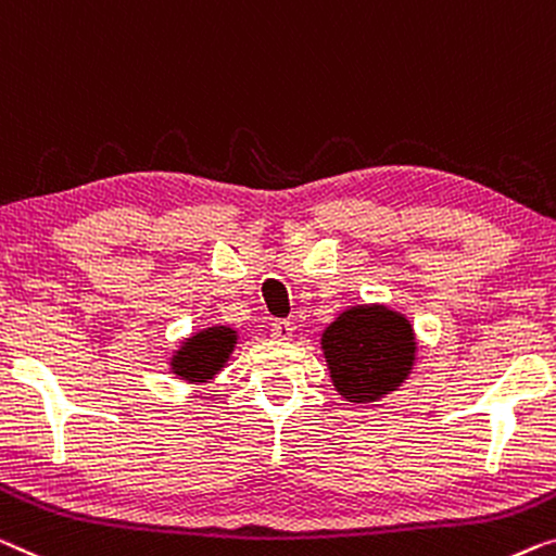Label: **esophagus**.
I'll return each mask as SVG.
<instances>
[{
    "label": "esophagus",
    "instance_id": "34e87169",
    "mask_svg": "<svg viewBox=\"0 0 556 556\" xmlns=\"http://www.w3.org/2000/svg\"><path fill=\"white\" fill-rule=\"evenodd\" d=\"M271 337L279 339V342H289V339L294 337V325L289 319H277L275 325H271Z\"/></svg>",
    "mask_w": 556,
    "mask_h": 556
}]
</instances>
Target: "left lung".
Returning a JSON list of instances; mask_svg holds the SVG:
<instances>
[{"label": "left lung", "mask_w": 556, "mask_h": 556, "mask_svg": "<svg viewBox=\"0 0 556 556\" xmlns=\"http://www.w3.org/2000/svg\"><path fill=\"white\" fill-rule=\"evenodd\" d=\"M321 352L337 392L346 402L371 404L409 379L417 337L404 314L384 304H357L321 331Z\"/></svg>", "instance_id": "obj_1"}]
</instances>
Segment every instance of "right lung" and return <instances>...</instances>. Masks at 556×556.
Segmentation results:
<instances>
[{
  "instance_id": "1",
  "label": "right lung",
  "mask_w": 556,
  "mask_h": 556,
  "mask_svg": "<svg viewBox=\"0 0 556 556\" xmlns=\"http://www.w3.org/2000/svg\"><path fill=\"white\" fill-rule=\"evenodd\" d=\"M237 331L231 327H206L194 331L192 337L181 339L179 350L172 352V375L185 379L189 384L212 382L225 369L231 352L237 346Z\"/></svg>"
}]
</instances>
